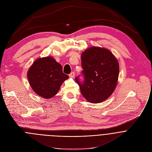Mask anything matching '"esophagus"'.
Returning <instances> with one entry per match:
<instances>
[{
  "label": "esophagus",
  "instance_id": "esophagus-1",
  "mask_svg": "<svg viewBox=\"0 0 152 152\" xmlns=\"http://www.w3.org/2000/svg\"><path fill=\"white\" fill-rule=\"evenodd\" d=\"M69 76L70 78H74V77H75V73H74V72H71V73L69 75Z\"/></svg>",
  "mask_w": 152,
  "mask_h": 152
}]
</instances>
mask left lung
I'll list each match as a JSON object with an SVG mask.
<instances>
[{
    "label": "left lung",
    "instance_id": "left-lung-1",
    "mask_svg": "<svg viewBox=\"0 0 152 152\" xmlns=\"http://www.w3.org/2000/svg\"><path fill=\"white\" fill-rule=\"evenodd\" d=\"M83 83L75 78L81 93L91 103H101L107 99L116 87L119 64L114 55L108 49L91 47L81 53Z\"/></svg>",
    "mask_w": 152,
    "mask_h": 152
}]
</instances>
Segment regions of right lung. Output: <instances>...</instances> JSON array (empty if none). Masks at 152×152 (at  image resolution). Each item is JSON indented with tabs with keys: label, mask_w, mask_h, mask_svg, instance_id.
Returning <instances> with one entry per match:
<instances>
[{
	"label": "right lung",
	"mask_w": 152,
	"mask_h": 152,
	"mask_svg": "<svg viewBox=\"0 0 152 152\" xmlns=\"http://www.w3.org/2000/svg\"><path fill=\"white\" fill-rule=\"evenodd\" d=\"M27 77L34 92L41 98H53L69 77L63 73L62 66L51 56L35 60L27 71Z\"/></svg>",
	"instance_id": "1"
}]
</instances>
